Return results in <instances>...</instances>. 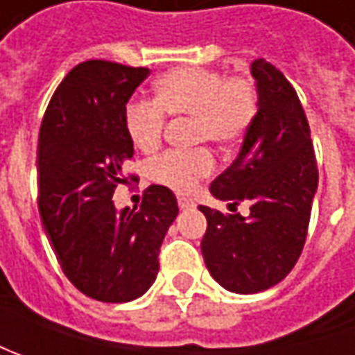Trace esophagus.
Here are the masks:
<instances>
[{"instance_id":"obj_1","label":"esophagus","mask_w":355,"mask_h":355,"mask_svg":"<svg viewBox=\"0 0 355 355\" xmlns=\"http://www.w3.org/2000/svg\"><path fill=\"white\" fill-rule=\"evenodd\" d=\"M178 205H180V209H182V211H185V209H191L196 203H193L189 198H180L178 199Z\"/></svg>"}]
</instances>
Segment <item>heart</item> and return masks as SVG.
<instances>
[{
    "mask_svg": "<svg viewBox=\"0 0 355 355\" xmlns=\"http://www.w3.org/2000/svg\"><path fill=\"white\" fill-rule=\"evenodd\" d=\"M259 112V90L249 76H227L215 69L184 67L159 76L154 101H132L124 112L130 142L144 154L159 148L166 117L191 118V142L231 150L245 140ZM215 170L211 152H168L148 166V178L178 193H189Z\"/></svg>",
    "mask_w": 355,
    "mask_h": 355,
    "instance_id": "1",
    "label": "heart"
}]
</instances>
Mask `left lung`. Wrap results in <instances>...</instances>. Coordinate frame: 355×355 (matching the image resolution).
I'll list each match as a JSON object with an SVG mask.
<instances>
[{"label": "left lung", "instance_id": "1", "mask_svg": "<svg viewBox=\"0 0 355 355\" xmlns=\"http://www.w3.org/2000/svg\"><path fill=\"white\" fill-rule=\"evenodd\" d=\"M259 112L237 159L211 185L221 201L251 203V215L199 205L207 219L201 252L207 270L237 294L266 291L296 265L306 241L318 168L310 126L293 85L265 59L251 64Z\"/></svg>", "mask_w": 355, "mask_h": 355}]
</instances>
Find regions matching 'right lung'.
I'll use <instances>...</instances> for the list:
<instances>
[{"label":"right lung","instance_id":"right-lung-1","mask_svg":"<svg viewBox=\"0 0 355 355\" xmlns=\"http://www.w3.org/2000/svg\"><path fill=\"white\" fill-rule=\"evenodd\" d=\"M148 75L146 67L120 62L76 64L39 130L41 223L67 279L101 302H130L152 286L162 241L180 213L164 185H150L134 209L118 211L112 201L126 182L122 166L134 156L126 104Z\"/></svg>","mask_w":355,"mask_h":355}]
</instances>
